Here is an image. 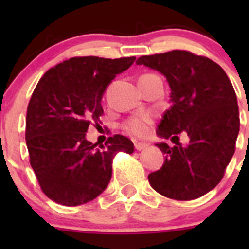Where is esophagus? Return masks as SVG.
I'll list each match as a JSON object with an SVG mask.
<instances>
[{"label": "esophagus", "instance_id": "obj_1", "mask_svg": "<svg viewBox=\"0 0 249 249\" xmlns=\"http://www.w3.org/2000/svg\"><path fill=\"white\" fill-rule=\"evenodd\" d=\"M135 144V149L136 150H142V149H144V148H147L148 147V144L147 143H143V142H135L134 143Z\"/></svg>", "mask_w": 249, "mask_h": 249}]
</instances>
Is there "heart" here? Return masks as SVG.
Wrapping results in <instances>:
<instances>
[{
  "mask_svg": "<svg viewBox=\"0 0 249 249\" xmlns=\"http://www.w3.org/2000/svg\"><path fill=\"white\" fill-rule=\"evenodd\" d=\"M153 124V118L149 114L137 115V117H132L127 119L124 123L123 127L129 134L135 135V136L143 137L149 132L150 126Z\"/></svg>",
  "mask_w": 249,
  "mask_h": 249,
  "instance_id": "b5f03b06",
  "label": "heart"
}]
</instances>
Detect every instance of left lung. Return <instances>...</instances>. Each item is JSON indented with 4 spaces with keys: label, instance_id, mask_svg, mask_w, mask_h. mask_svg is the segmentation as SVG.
Masks as SVG:
<instances>
[{
    "label": "left lung",
    "instance_id": "left-lung-1",
    "mask_svg": "<svg viewBox=\"0 0 249 249\" xmlns=\"http://www.w3.org/2000/svg\"><path fill=\"white\" fill-rule=\"evenodd\" d=\"M136 64L159 71L171 88L172 105L158 135L176 145L157 144L166 157L148 180L170 199H197L222 180L235 153L240 114L231 82L219 65L188 50L144 55ZM180 133L188 137L187 146L179 144Z\"/></svg>",
    "mask_w": 249,
    "mask_h": 249
}]
</instances>
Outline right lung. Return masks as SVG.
Returning <instances> with one entry per match:
<instances>
[{
  "label": "right lung",
  "mask_w": 249,
  "mask_h": 249,
  "mask_svg": "<svg viewBox=\"0 0 249 249\" xmlns=\"http://www.w3.org/2000/svg\"><path fill=\"white\" fill-rule=\"evenodd\" d=\"M135 60L71 57L48 70L35 88L25 140L39 187L53 201L73 207L94 200L108 185L117 153L134 152L131 141L122 135L97 148L85 132L104 114L101 99L107 85Z\"/></svg>",
  "instance_id": "add662e5"
}]
</instances>
